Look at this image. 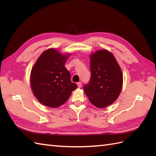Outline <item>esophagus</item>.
Instances as JSON below:
<instances>
[{"mask_svg":"<svg viewBox=\"0 0 156 156\" xmlns=\"http://www.w3.org/2000/svg\"><path fill=\"white\" fill-rule=\"evenodd\" d=\"M77 87H78V88H81V82L77 83Z\"/></svg>","mask_w":156,"mask_h":156,"instance_id":"esophagus-1","label":"esophagus"}]
</instances>
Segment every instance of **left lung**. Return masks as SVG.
I'll list each match as a JSON object with an SVG mask.
<instances>
[{
	"label": "left lung",
	"instance_id": "8db88e82",
	"mask_svg": "<svg viewBox=\"0 0 156 156\" xmlns=\"http://www.w3.org/2000/svg\"><path fill=\"white\" fill-rule=\"evenodd\" d=\"M91 78L84 87L90 101L98 108L112 104L119 98L123 85V74L115 56L107 49L90 55Z\"/></svg>",
	"mask_w": 156,
	"mask_h": 156
}]
</instances>
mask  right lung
I'll return each instance as SVG.
<instances>
[{"mask_svg": "<svg viewBox=\"0 0 156 156\" xmlns=\"http://www.w3.org/2000/svg\"><path fill=\"white\" fill-rule=\"evenodd\" d=\"M69 53L54 48L44 51L31 69L30 83L34 96L42 105L56 108L63 105L77 88L64 66Z\"/></svg>", "mask_w": 156, "mask_h": 156, "instance_id": "add662e5", "label": "right lung"}]
</instances>
